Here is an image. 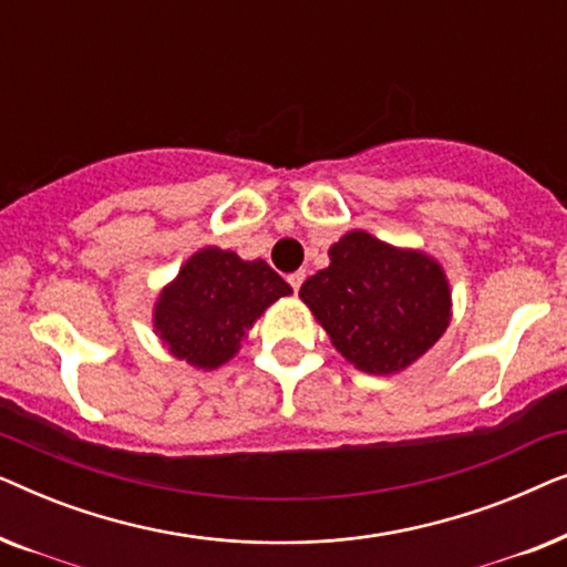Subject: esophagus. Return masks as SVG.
<instances>
[{
    "mask_svg": "<svg viewBox=\"0 0 567 567\" xmlns=\"http://www.w3.org/2000/svg\"><path fill=\"white\" fill-rule=\"evenodd\" d=\"M305 278H307V276H305V270H297V274H291V276H289L291 289H293V291H299V289H301V284H305Z\"/></svg>",
    "mask_w": 567,
    "mask_h": 567,
    "instance_id": "34e87169",
    "label": "esophagus"
}]
</instances>
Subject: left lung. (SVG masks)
<instances>
[{
	"mask_svg": "<svg viewBox=\"0 0 567 567\" xmlns=\"http://www.w3.org/2000/svg\"><path fill=\"white\" fill-rule=\"evenodd\" d=\"M330 266L299 299L355 369L390 377L429 353L452 322V286L433 255L384 243L367 229L330 245Z\"/></svg>",
	"mask_w": 567,
	"mask_h": 567,
	"instance_id": "obj_1",
	"label": "left lung"
}]
</instances>
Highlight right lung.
<instances>
[{
    "instance_id": "add662e5",
    "label": "right lung",
    "mask_w": 567,
    "mask_h": 567,
    "mask_svg": "<svg viewBox=\"0 0 567 567\" xmlns=\"http://www.w3.org/2000/svg\"><path fill=\"white\" fill-rule=\"evenodd\" d=\"M289 293L291 286L266 260H243L208 245L162 286L152 328L177 361L214 371L235 359L260 315Z\"/></svg>"
}]
</instances>
